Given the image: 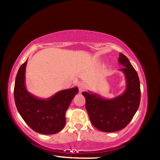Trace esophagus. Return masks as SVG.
I'll return each mask as SVG.
<instances>
[{
	"instance_id": "obj_1",
	"label": "esophagus",
	"mask_w": 160,
	"mask_h": 160,
	"mask_svg": "<svg viewBox=\"0 0 160 160\" xmlns=\"http://www.w3.org/2000/svg\"><path fill=\"white\" fill-rule=\"evenodd\" d=\"M78 90L80 91V92H82L85 89V85L82 82H80L78 85Z\"/></svg>"
}]
</instances>
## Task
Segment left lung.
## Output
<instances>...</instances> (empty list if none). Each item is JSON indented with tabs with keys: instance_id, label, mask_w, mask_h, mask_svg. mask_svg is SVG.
<instances>
[{
	"instance_id": "1",
	"label": "left lung",
	"mask_w": 160,
	"mask_h": 160,
	"mask_svg": "<svg viewBox=\"0 0 160 160\" xmlns=\"http://www.w3.org/2000/svg\"><path fill=\"white\" fill-rule=\"evenodd\" d=\"M118 62L123 66L119 70L126 80V88L122 94L107 99L90 92L82 93L85 97V108L92 124L103 132H115L125 128L140 105V85L136 70L123 53H119Z\"/></svg>"
}]
</instances>
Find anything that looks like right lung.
<instances>
[{
	"label": "right lung",
	"instance_id": "add662e5",
	"mask_svg": "<svg viewBox=\"0 0 160 160\" xmlns=\"http://www.w3.org/2000/svg\"><path fill=\"white\" fill-rule=\"evenodd\" d=\"M25 61L16 75L14 98L16 107L25 123L37 132L45 135L57 133L66 125V112L78 92L73 88L58 92L48 99H41L27 90Z\"/></svg>",
	"mask_w": 160,
	"mask_h": 160
}]
</instances>
